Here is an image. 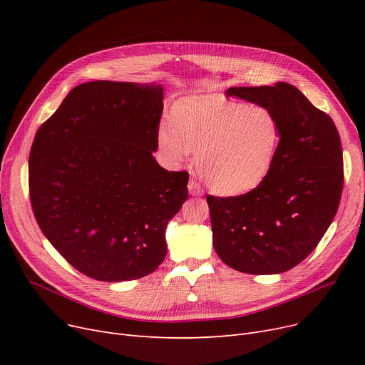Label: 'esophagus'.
Returning <instances> with one entry per match:
<instances>
[{
    "label": "esophagus",
    "mask_w": 365,
    "mask_h": 365,
    "mask_svg": "<svg viewBox=\"0 0 365 365\" xmlns=\"http://www.w3.org/2000/svg\"><path fill=\"white\" fill-rule=\"evenodd\" d=\"M187 189H189V194L190 195H202V187H201V185L195 179H190L189 180Z\"/></svg>",
    "instance_id": "1"
}]
</instances>
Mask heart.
Masks as SVG:
<instances>
[{
  "label": "heart",
  "mask_w": 365,
  "mask_h": 365,
  "mask_svg": "<svg viewBox=\"0 0 365 365\" xmlns=\"http://www.w3.org/2000/svg\"><path fill=\"white\" fill-rule=\"evenodd\" d=\"M157 142L164 158L179 164L197 150V170L219 195L256 189L269 175L281 142V124L266 106L190 96L173 108V123H161Z\"/></svg>",
  "instance_id": "heart-1"
}]
</instances>
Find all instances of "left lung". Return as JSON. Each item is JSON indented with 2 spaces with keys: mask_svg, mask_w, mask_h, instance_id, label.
<instances>
[{
  "mask_svg": "<svg viewBox=\"0 0 365 365\" xmlns=\"http://www.w3.org/2000/svg\"><path fill=\"white\" fill-rule=\"evenodd\" d=\"M226 96L272 109L281 142L256 189L238 197L207 195L215 250L240 272L281 274L315 250L336 216L343 189L339 131L292 84L231 87Z\"/></svg>",
  "mask_w": 365,
  "mask_h": 365,
  "instance_id": "8db88e82",
  "label": "left lung"
}]
</instances>
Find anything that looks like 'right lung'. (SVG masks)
<instances>
[{"instance_id": "right-lung-1", "label": "right lung", "mask_w": 365, "mask_h": 365, "mask_svg": "<svg viewBox=\"0 0 365 365\" xmlns=\"http://www.w3.org/2000/svg\"><path fill=\"white\" fill-rule=\"evenodd\" d=\"M161 86H76L40 127L29 153V198L43 234L76 271L117 282L152 274L165 226L187 198L186 171L152 157Z\"/></svg>"}]
</instances>
